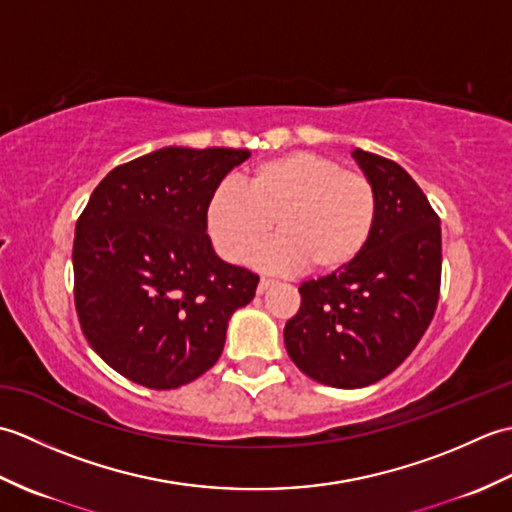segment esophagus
Here are the masks:
<instances>
[{
  "label": "esophagus",
  "mask_w": 512,
  "mask_h": 512,
  "mask_svg": "<svg viewBox=\"0 0 512 512\" xmlns=\"http://www.w3.org/2000/svg\"><path fill=\"white\" fill-rule=\"evenodd\" d=\"M273 284H275V281H273V279H268V277H262V279H259L257 295H264V292H266L270 286H273Z\"/></svg>",
  "instance_id": "34e87169"
}]
</instances>
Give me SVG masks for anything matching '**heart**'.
<instances>
[{"mask_svg": "<svg viewBox=\"0 0 512 512\" xmlns=\"http://www.w3.org/2000/svg\"><path fill=\"white\" fill-rule=\"evenodd\" d=\"M376 209V189L363 171L317 151H290L248 171L242 187L217 184L204 222L231 264H244L275 226L279 235L255 255L259 268L334 273L363 253Z\"/></svg>", "mask_w": 512, "mask_h": 512, "instance_id": "b5f03b06", "label": "heart"}]
</instances>
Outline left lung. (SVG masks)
Listing matches in <instances>:
<instances>
[{
	"instance_id": "obj_1",
	"label": "left lung",
	"mask_w": 512,
	"mask_h": 512,
	"mask_svg": "<svg viewBox=\"0 0 512 512\" xmlns=\"http://www.w3.org/2000/svg\"><path fill=\"white\" fill-rule=\"evenodd\" d=\"M376 189V222L352 264L301 284V308L284 328L288 356L317 383L358 389L394 372L427 332L438 306L442 235L398 162L354 149Z\"/></svg>"
}]
</instances>
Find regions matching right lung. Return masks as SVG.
Masks as SVG:
<instances>
[{"label": "right lung", "instance_id": "1", "mask_svg": "<svg viewBox=\"0 0 512 512\" xmlns=\"http://www.w3.org/2000/svg\"><path fill=\"white\" fill-rule=\"evenodd\" d=\"M248 149L162 147L112 169L76 222L74 303L92 350L149 389L211 369L259 277L226 264L204 211Z\"/></svg>", "mask_w": 512, "mask_h": 512}]
</instances>
